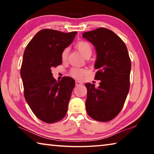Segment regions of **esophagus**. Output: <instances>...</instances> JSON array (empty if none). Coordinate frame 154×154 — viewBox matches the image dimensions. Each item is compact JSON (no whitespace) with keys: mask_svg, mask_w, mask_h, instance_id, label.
<instances>
[{"mask_svg":"<svg viewBox=\"0 0 154 154\" xmlns=\"http://www.w3.org/2000/svg\"><path fill=\"white\" fill-rule=\"evenodd\" d=\"M82 84H83L82 82H80V81H78V80L75 81V85H76V86H78V85H81Z\"/></svg>","mask_w":154,"mask_h":154,"instance_id":"obj_1","label":"esophagus"}]
</instances>
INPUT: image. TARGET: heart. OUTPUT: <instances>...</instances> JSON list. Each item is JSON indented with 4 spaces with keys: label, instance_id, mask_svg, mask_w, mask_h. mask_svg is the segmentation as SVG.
Instances as JSON below:
<instances>
[{
    "label": "heart",
    "instance_id": "obj_1",
    "mask_svg": "<svg viewBox=\"0 0 154 154\" xmlns=\"http://www.w3.org/2000/svg\"><path fill=\"white\" fill-rule=\"evenodd\" d=\"M76 47L78 50H79L81 53H82L85 58L88 56H91L92 53V46L90 43L87 42L85 41H79V43H77L76 45ZM69 48H65L63 51H62L61 54V58L63 61L66 60L69 54ZM86 71L83 69H73L71 70V74L72 76L77 78H80L82 76H83L85 74Z\"/></svg>",
    "mask_w": 154,
    "mask_h": 154
}]
</instances>
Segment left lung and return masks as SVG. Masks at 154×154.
<instances>
[{"label":"left lung","instance_id":"left-lung-1","mask_svg":"<svg viewBox=\"0 0 154 154\" xmlns=\"http://www.w3.org/2000/svg\"><path fill=\"white\" fill-rule=\"evenodd\" d=\"M82 36L94 46L95 79L100 80L97 88L94 84H85L86 111L96 121H110L123 108L129 92L131 62L128 52L124 41L106 28L84 32Z\"/></svg>","mask_w":154,"mask_h":154}]
</instances>
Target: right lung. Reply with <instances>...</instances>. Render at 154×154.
Returning a JSON list of instances; mask_svg holds the SVG:
<instances>
[{"label": "right lung", "mask_w": 154, "mask_h": 154, "mask_svg": "<svg viewBox=\"0 0 154 154\" xmlns=\"http://www.w3.org/2000/svg\"><path fill=\"white\" fill-rule=\"evenodd\" d=\"M77 33L41 30L25 49L20 71L24 97L34 114L46 123L61 120L66 113L75 80L64 77L56 81L51 69L61 64L62 52Z\"/></svg>", "instance_id": "add662e5"}]
</instances>
